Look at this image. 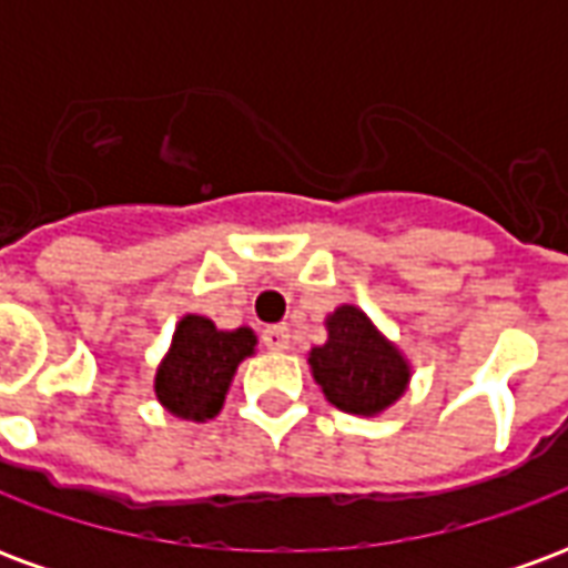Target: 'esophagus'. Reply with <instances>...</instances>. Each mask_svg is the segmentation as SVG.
Here are the masks:
<instances>
[{
    "label": "esophagus",
    "mask_w": 568,
    "mask_h": 568,
    "mask_svg": "<svg viewBox=\"0 0 568 568\" xmlns=\"http://www.w3.org/2000/svg\"><path fill=\"white\" fill-rule=\"evenodd\" d=\"M261 344L273 349V353H283L288 349V325H271V328H264L261 334Z\"/></svg>",
    "instance_id": "34e87169"
}]
</instances>
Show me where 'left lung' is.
Here are the masks:
<instances>
[{"label": "left lung", "instance_id": "8db88e82", "mask_svg": "<svg viewBox=\"0 0 568 568\" xmlns=\"http://www.w3.org/2000/svg\"><path fill=\"white\" fill-rule=\"evenodd\" d=\"M313 377L325 398L346 414H381L405 393L407 362L386 344L356 307H337L328 320V344L310 353Z\"/></svg>", "mask_w": 568, "mask_h": 568}]
</instances>
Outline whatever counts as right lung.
I'll use <instances>...</instances> for the list:
<instances>
[{
    "label": "right lung",
    "instance_id": "obj_1",
    "mask_svg": "<svg viewBox=\"0 0 568 568\" xmlns=\"http://www.w3.org/2000/svg\"><path fill=\"white\" fill-rule=\"evenodd\" d=\"M255 349L248 328L219 332L203 316H185L173 334V349L154 377V393L170 414L210 419L222 410L236 365Z\"/></svg>",
    "mask_w": 568,
    "mask_h": 568
}]
</instances>
